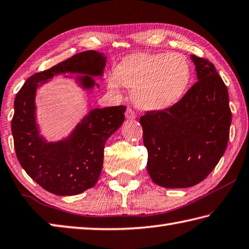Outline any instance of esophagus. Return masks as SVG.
I'll return each instance as SVG.
<instances>
[{"label": "esophagus", "mask_w": 249, "mask_h": 249, "mask_svg": "<svg viewBox=\"0 0 249 249\" xmlns=\"http://www.w3.org/2000/svg\"><path fill=\"white\" fill-rule=\"evenodd\" d=\"M125 116L127 119H135L136 117V112H135L132 107H127V110L125 112Z\"/></svg>", "instance_id": "esophagus-1"}]
</instances>
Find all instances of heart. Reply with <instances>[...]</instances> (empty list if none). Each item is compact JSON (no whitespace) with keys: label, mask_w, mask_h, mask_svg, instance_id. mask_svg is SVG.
<instances>
[{"label":"heart","mask_w":249,"mask_h":249,"mask_svg":"<svg viewBox=\"0 0 249 249\" xmlns=\"http://www.w3.org/2000/svg\"><path fill=\"white\" fill-rule=\"evenodd\" d=\"M192 71L186 57L178 53L135 54L120 63L107 87L119 83L132 91L133 101L146 110H163L175 105L186 91Z\"/></svg>","instance_id":"obj_1"}]
</instances>
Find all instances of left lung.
<instances>
[{
	"mask_svg": "<svg viewBox=\"0 0 249 249\" xmlns=\"http://www.w3.org/2000/svg\"><path fill=\"white\" fill-rule=\"evenodd\" d=\"M192 60L197 83L175 105L140 117L148 173L165 188L200 183L228 147L232 113L227 86L209 60L196 55Z\"/></svg>",
	"mask_w": 249,
	"mask_h": 249,
	"instance_id": "obj_1",
	"label": "left lung"
}]
</instances>
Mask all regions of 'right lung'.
Returning <instances> with one entry per match:
<instances>
[{
    "label": "right lung",
    "mask_w": 249,
    "mask_h": 249,
    "mask_svg": "<svg viewBox=\"0 0 249 249\" xmlns=\"http://www.w3.org/2000/svg\"><path fill=\"white\" fill-rule=\"evenodd\" d=\"M106 57L93 50L75 54L26 80L17 92L12 119V134L17 159L22 169L46 191L60 196L77 195L93 187L103 165L107 138L125 120V106L94 109L81 121L71 137L57 143H47L39 136L35 122V93L38 83L55 74L83 73L79 81L91 88L101 75Z\"/></svg>",
    "instance_id": "add662e5"
}]
</instances>
